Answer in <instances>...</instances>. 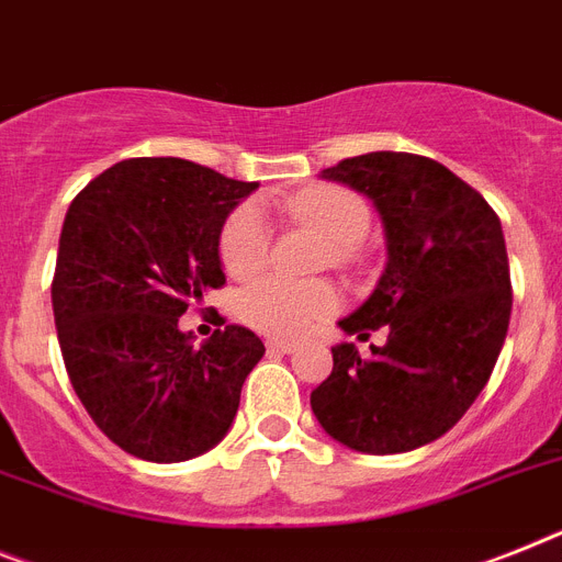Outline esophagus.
<instances>
[{"label":"esophagus","mask_w":562,"mask_h":562,"mask_svg":"<svg viewBox=\"0 0 562 562\" xmlns=\"http://www.w3.org/2000/svg\"><path fill=\"white\" fill-rule=\"evenodd\" d=\"M268 348L280 353H291L296 348V342H291V339H268Z\"/></svg>","instance_id":"1"}]
</instances>
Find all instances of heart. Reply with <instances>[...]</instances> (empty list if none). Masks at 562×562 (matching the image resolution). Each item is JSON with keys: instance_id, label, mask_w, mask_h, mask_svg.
I'll return each instance as SVG.
<instances>
[{"instance_id": "obj_1", "label": "heart", "mask_w": 562, "mask_h": 562, "mask_svg": "<svg viewBox=\"0 0 562 562\" xmlns=\"http://www.w3.org/2000/svg\"><path fill=\"white\" fill-rule=\"evenodd\" d=\"M291 220L317 228L334 248L348 251L369 231V205L346 188L319 186L282 202ZM271 231L254 202L231 211L220 234V259L231 277H254L266 266ZM339 305L331 282H300L282 273H268L251 282L243 294V317L257 331L271 337H300Z\"/></svg>"}]
</instances>
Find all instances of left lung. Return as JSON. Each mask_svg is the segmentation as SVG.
I'll use <instances>...</instances> for the list:
<instances>
[{
  "label": "left lung",
  "mask_w": 562,
  "mask_h": 562,
  "mask_svg": "<svg viewBox=\"0 0 562 562\" xmlns=\"http://www.w3.org/2000/svg\"><path fill=\"white\" fill-rule=\"evenodd\" d=\"M323 179L374 202L389 248L374 294L339 328L362 339L385 328L389 339L369 360L353 342L334 346L311 412L348 449L403 454L469 412L506 342L512 277L499 216L446 165L403 150L342 159Z\"/></svg>",
  "instance_id": "obj_1"
}]
</instances>
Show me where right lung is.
I'll use <instances>...</instances> for the list:
<instances>
[{
	"label": "right lung",
	"instance_id": "1",
	"mask_svg": "<svg viewBox=\"0 0 562 562\" xmlns=\"http://www.w3.org/2000/svg\"><path fill=\"white\" fill-rule=\"evenodd\" d=\"M254 188L188 159H122L65 214L50 285L65 369L102 434L139 460L214 449L266 353L243 325L202 346L179 331L188 305L225 285L220 234Z\"/></svg>",
	"mask_w": 562,
	"mask_h": 562
}]
</instances>
